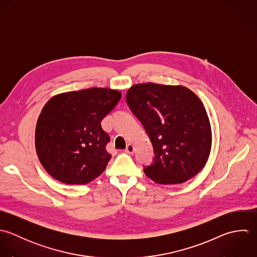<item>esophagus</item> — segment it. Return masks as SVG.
I'll return each instance as SVG.
<instances>
[{"label":"esophagus","instance_id":"esophagus-1","mask_svg":"<svg viewBox=\"0 0 257 257\" xmlns=\"http://www.w3.org/2000/svg\"><path fill=\"white\" fill-rule=\"evenodd\" d=\"M125 151H126L127 153H129V154H133L134 151H135V146H134L133 144H128Z\"/></svg>","mask_w":257,"mask_h":257}]
</instances>
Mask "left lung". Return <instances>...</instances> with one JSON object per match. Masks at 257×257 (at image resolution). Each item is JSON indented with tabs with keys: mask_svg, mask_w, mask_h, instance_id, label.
Instances as JSON below:
<instances>
[{
	"mask_svg": "<svg viewBox=\"0 0 257 257\" xmlns=\"http://www.w3.org/2000/svg\"><path fill=\"white\" fill-rule=\"evenodd\" d=\"M126 98L155 152L145 174L163 185L184 183L197 175L212 145L209 117L198 96L181 85L149 82L130 87Z\"/></svg>",
	"mask_w": 257,
	"mask_h": 257,
	"instance_id": "8db88e82",
	"label": "left lung"
}]
</instances>
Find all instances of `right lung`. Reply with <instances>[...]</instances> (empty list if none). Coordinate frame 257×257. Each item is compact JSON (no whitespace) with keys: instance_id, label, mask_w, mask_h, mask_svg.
I'll list each match as a JSON object with an SVG mask.
<instances>
[{"instance_id":"right-lung-1","label":"right lung","mask_w":257,"mask_h":257,"mask_svg":"<svg viewBox=\"0 0 257 257\" xmlns=\"http://www.w3.org/2000/svg\"><path fill=\"white\" fill-rule=\"evenodd\" d=\"M121 92L89 88L53 96L36 124L35 147L45 170L56 180L84 185L103 173L111 154L101 121L115 107Z\"/></svg>"}]
</instances>
